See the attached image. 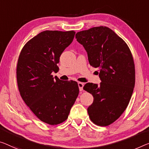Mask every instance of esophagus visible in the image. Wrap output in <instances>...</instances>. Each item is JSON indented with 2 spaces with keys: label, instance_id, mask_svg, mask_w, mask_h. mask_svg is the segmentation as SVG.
I'll return each mask as SVG.
<instances>
[{
  "label": "esophagus",
  "instance_id": "1",
  "mask_svg": "<svg viewBox=\"0 0 149 149\" xmlns=\"http://www.w3.org/2000/svg\"><path fill=\"white\" fill-rule=\"evenodd\" d=\"M78 86H79V90L80 91H82L83 90V86H84V83H82V82H78Z\"/></svg>",
  "mask_w": 149,
  "mask_h": 149
}]
</instances>
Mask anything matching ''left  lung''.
Masks as SVG:
<instances>
[{"mask_svg":"<svg viewBox=\"0 0 149 149\" xmlns=\"http://www.w3.org/2000/svg\"><path fill=\"white\" fill-rule=\"evenodd\" d=\"M75 37L87 52L90 65L99 69L101 81L100 84L88 82L83 87L94 98L87 109L89 117L96 125L108 126L125 111L133 92L135 69L131 52L106 26L78 32Z\"/></svg>","mask_w":149,"mask_h":149,"instance_id":"obj_1","label":"left lung"}]
</instances>
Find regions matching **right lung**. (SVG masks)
<instances>
[{"mask_svg":"<svg viewBox=\"0 0 149 149\" xmlns=\"http://www.w3.org/2000/svg\"><path fill=\"white\" fill-rule=\"evenodd\" d=\"M75 32L45 31L22 48L17 68L20 96L32 112L47 124L56 125L67 120L79 95L76 81L53 77L63 52L72 42Z\"/></svg>","mask_w":149,"mask_h":149,"instance_id":"right-lung-1","label":"right lung"}]
</instances>
